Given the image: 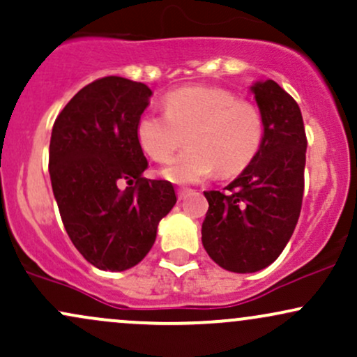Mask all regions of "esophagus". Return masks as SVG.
<instances>
[{"label": "esophagus", "instance_id": "1", "mask_svg": "<svg viewBox=\"0 0 357 357\" xmlns=\"http://www.w3.org/2000/svg\"><path fill=\"white\" fill-rule=\"evenodd\" d=\"M191 192L192 190H190V188H178V198L184 199L188 195H191Z\"/></svg>", "mask_w": 357, "mask_h": 357}]
</instances>
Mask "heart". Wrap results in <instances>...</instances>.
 Wrapping results in <instances>:
<instances>
[{"label": "heart", "mask_w": 357, "mask_h": 357, "mask_svg": "<svg viewBox=\"0 0 357 357\" xmlns=\"http://www.w3.org/2000/svg\"><path fill=\"white\" fill-rule=\"evenodd\" d=\"M165 114L144 112L137 119V141L155 162H167L162 171L171 183L190 184L241 173L260 153L265 141V119L260 107L241 100L227 89L191 85L166 93Z\"/></svg>", "instance_id": "heart-1"}]
</instances>
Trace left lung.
Returning <instances> with one entry per match:
<instances>
[{
	"label": "left lung",
	"instance_id": "left-lung-1",
	"mask_svg": "<svg viewBox=\"0 0 357 357\" xmlns=\"http://www.w3.org/2000/svg\"><path fill=\"white\" fill-rule=\"evenodd\" d=\"M265 119L260 153L223 191H204L203 247L225 270L252 273L275 261L302 208L307 137L297 102L277 82L252 87Z\"/></svg>",
	"mask_w": 357,
	"mask_h": 357
}]
</instances>
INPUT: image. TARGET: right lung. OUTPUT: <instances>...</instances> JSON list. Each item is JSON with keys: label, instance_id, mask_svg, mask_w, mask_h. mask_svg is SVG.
Returning <instances> with one entry per match:
<instances>
[{"label": "right lung", "instance_id": "1", "mask_svg": "<svg viewBox=\"0 0 357 357\" xmlns=\"http://www.w3.org/2000/svg\"><path fill=\"white\" fill-rule=\"evenodd\" d=\"M151 93L141 82L102 77L72 97L52 129L48 169L61 221L100 270L137 265L176 204L169 181L142 178L147 159L136 126Z\"/></svg>", "mask_w": 357, "mask_h": 357}]
</instances>
